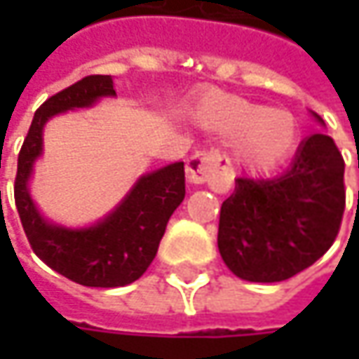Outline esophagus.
I'll list each match as a JSON object with an SVG mask.
<instances>
[{
    "label": "esophagus",
    "instance_id": "34e87169",
    "mask_svg": "<svg viewBox=\"0 0 359 359\" xmlns=\"http://www.w3.org/2000/svg\"><path fill=\"white\" fill-rule=\"evenodd\" d=\"M187 182L194 186L228 182V158L219 151H198L187 161Z\"/></svg>",
    "mask_w": 359,
    "mask_h": 359
}]
</instances>
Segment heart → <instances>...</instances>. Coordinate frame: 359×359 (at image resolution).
<instances>
[{"mask_svg": "<svg viewBox=\"0 0 359 359\" xmlns=\"http://www.w3.org/2000/svg\"><path fill=\"white\" fill-rule=\"evenodd\" d=\"M205 130L236 135V159L250 173H271L294 156L299 144L297 119L285 109H271L236 95H210L198 109Z\"/></svg>", "mask_w": 359, "mask_h": 359, "instance_id": "heart-1", "label": "heart"}]
</instances>
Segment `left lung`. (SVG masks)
I'll return each instance as SVG.
<instances>
[{
    "instance_id": "1",
    "label": "left lung",
    "mask_w": 359,
    "mask_h": 359,
    "mask_svg": "<svg viewBox=\"0 0 359 359\" xmlns=\"http://www.w3.org/2000/svg\"><path fill=\"white\" fill-rule=\"evenodd\" d=\"M344 168L334 140L313 133L282 175L238 177L219 212L217 248L226 266L245 282L273 283L316 264L339 231Z\"/></svg>"
}]
</instances>
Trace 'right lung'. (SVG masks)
Here are the masks:
<instances>
[{
    "label": "right lung",
    "mask_w": 359,
    "mask_h": 359,
    "mask_svg": "<svg viewBox=\"0 0 359 359\" xmlns=\"http://www.w3.org/2000/svg\"><path fill=\"white\" fill-rule=\"evenodd\" d=\"M111 76H88L51 95L35 111L21 145L15 175V205L35 255L72 282L88 287H119L144 276L158 254L159 241L175 208L186 198L184 161L142 175L126 198L88 228H65L48 222L35 208L29 180L43 154V126L57 114L91 107L114 97Z\"/></svg>",
    "instance_id": "right-lung-1"
}]
</instances>
